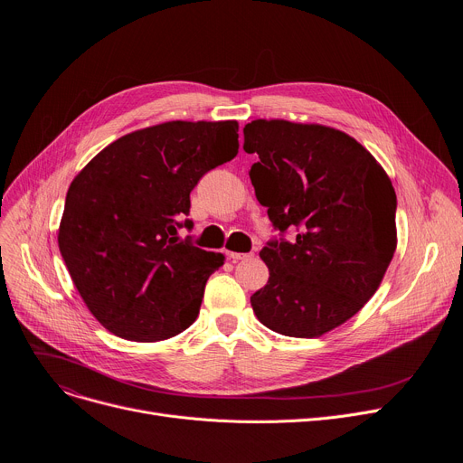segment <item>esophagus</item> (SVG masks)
<instances>
[{
	"mask_svg": "<svg viewBox=\"0 0 463 463\" xmlns=\"http://www.w3.org/2000/svg\"><path fill=\"white\" fill-rule=\"evenodd\" d=\"M227 257H229L232 262H238V260H246V259H250L251 255H250V253H236V251H227Z\"/></svg>",
	"mask_w": 463,
	"mask_h": 463,
	"instance_id": "esophagus-1",
	"label": "esophagus"
}]
</instances>
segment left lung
Listing matches in <instances>:
<instances>
[{
    "label": "left lung",
    "mask_w": 463,
    "mask_h": 463,
    "mask_svg": "<svg viewBox=\"0 0 463 463\" xmlns=\"http://www.w3.org/2000/svg\"><path fill=\"white\" fill-rule=\"evenodd\" d=\"M250 178L276 229L260 259L269 283L251 297L257 319L290 337H319L379 288L396 246V191L377 159L347 133L287 119H253Z\"/></svg>",
    "instance_id": "1"
}]
</instances>
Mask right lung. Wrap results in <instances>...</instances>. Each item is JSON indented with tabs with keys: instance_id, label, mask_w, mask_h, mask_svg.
<instances>
[{
	"instance_id": "add662e5",
	"label": "right lung",
	"mask_w": 463,
	"mask_h": 463,
	"mask_svg": "<svg viewBox=\"0 0 463 463\" xmlns=\"http://www.w3.org/2000/svg\"><path fill=\"white\" fill-rule=\"evenodd\" d=\"M238 154V121H165L119 137L71 182L58 246L79 295L109 332L163 342L199 317L222 253L182 241L189 193Z\"/></svg>"
}]
</instances>
